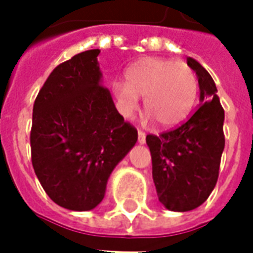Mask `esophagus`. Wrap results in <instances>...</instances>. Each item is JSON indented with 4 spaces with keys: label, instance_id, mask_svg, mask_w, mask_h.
<instances>
[{
    "label": "esophagus",
    "instance_id": "1",
    "mask_svg": "<svg viewBox=\"0 0 253 253\" xmlns=\"http://www.w3.org/2000/svg\"><path fill=\"white\" fill-rule=\"evenodd\" d=\"M145 141H146V134L139 130V131H138V142L145 143Z\"/></svg>",
    "mask_w": 253,
    "mask_h": 253
}]
</instances>
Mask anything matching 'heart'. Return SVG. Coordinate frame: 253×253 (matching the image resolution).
Instances as JSON below:
<instances>
[{
  "label": "heart",
  "instance_id": "heart-1",
  "mask_svg": "<svg viewBox=\"0 0 253 253\" xmlns=\"http://www.w3.org/2000/svg\"><path fill=\"white\" fill-rule=\"evenodd\" d=\"M198 78L187 63L164 58H142L126 70V83H116L114 93L122 115L131 118L139 99L149 118L164 128L186 119L198 96Z\"/></svg>",
  "mask_w": 253,
  "mask_h": 253
}]
</instances>
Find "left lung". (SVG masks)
<instances>
[{
	"label": "left lung",
	"mask_w": 253,
	"mask_h": 253,
	"mask_svg": "<svg viewBox=\"0 0 253 253\" xmlns=\"http://www.w3.org/2000/svg\"><path fill=\"white\" fill-rule=\"evenodd\" d=\"M187 65L198 76L201 104L179 127L146 137L159 201L172 211L194 210L209 198L225 148V112L214 80L195 59L187 58Z\"/></svg>",
	"instance_id": "left-lung-1"
}]
</instances>
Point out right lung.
<instances>
[{
    "mask_svg": "<svg viewBox=\"0 0 253 253\" xmlns=\"http://www.w3.org/2000/svg\"><path fill=\"white\" fill-rule=\"evenodd\" d=\"M88 50L58 65L36 96L31 128L32 167L58 206L92 210L111 172L138 139L101 85L97 55Z\"/></svg>",
    "mask_w": 253,
    "mask_h": 253,
    "instance_id": "obj_1",
    "label": "right lung"
}]
</instances>
